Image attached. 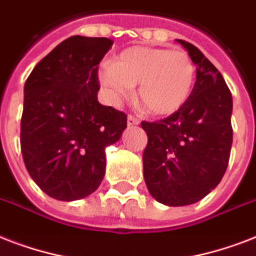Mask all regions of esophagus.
Listing matches in <instances>:
<instances>
[{
  "instance_id": "obj_1",
  "label": "esophagus",
  "mask_w": 256,
  "mask_h": 256,
  "mask_svg": "<svg viewBox=\"0 0 256 256\" xmlns=\"http://www.w3.org/2000/svg\"><path fill=\"white\" fill-rule=\"evenodd\" d=\"M138 124H140V120H136V116H128V126H136Z\"/></svg>"
}]
</instances>
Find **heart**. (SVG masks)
Instances as JSON below:
<instances>
[{
  "label": "heart",
  "instance_id": "b5f03b06",
  "mask_svg": "<svg viewBox=\"0 0 256 256\" xmlns=\"http://www.w3.org/2000/svg\"><path fill=\"white\" fill-rule=\"evenodd\" d=\"M98 80L110 104H120L138 85L136 98L144 110L168 116L190 98L195 66L184 50L134 46L120 52L114 62H102Z\"/></svg>",
  "mask_w": 256,
  "mask_h": 256
}]
</instances>
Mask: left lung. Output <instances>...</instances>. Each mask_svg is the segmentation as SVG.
<instances>
[{"instance_id":"8db88e82","label":"left lung","mask_w":256,"mask_h":256,"mask_svg":"<svg viewBox=\"0 0 256 256\" xmlns=\"http://www.w3.org/2000/svg\"><path fill=\"white\" fill-rule=\"evenodd\" d=\"M176 41L196 66L190 98L168 118L140 124L148 134L144 182L166 206H187L210 194L226 172L232 144V96L222 74L198 48Z\"/></svg>"}]
</instances>
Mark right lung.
Instances as JSON below:
<instances>
[{
  "label": "right lung",
  "instance_id": "obj_1",
  "mask_svg": "<svg viewBox=\"0 0 256 256\" xmlns=\"http://www.w3.org/2000/svg\"><path fill=\"white\" fill-rule=\"evenodd\" d=\"M114 42L73 36L38 62L24 88L21 152L30 176L58 200L100 187L104 148L120 140L128 116L96 100L98 64Z\"/></svg>",
  "mask_w": 256,
  "mask_h": 256
}]
</instances>
